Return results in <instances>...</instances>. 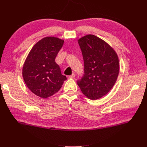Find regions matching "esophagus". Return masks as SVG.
<instances>
[{"mask_svg":"<svg viewBox=\"0 0 147 147\" xmlns=\"http://www.w3.org/2000/svg\"><path fill=\"white\" fill-rule=\"evenodd\" d=\"M75 77V74H72L71 75H69V78H74Z\"/></svg>","mask_w":147,"mask_h":147,"instance_id":"esophagus-1","label":"esophagus"}]
</instances>
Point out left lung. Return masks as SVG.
I'll return each instance as SVG.
<instances>
[{"label":"left lung","mask_w":147,"mask_h":147,"mask_svg":"<svg viewBox=\"0 0 147 147\" xmlns=\"http://www.w3.org/2000/svg\"><path fill=\"white\" fill-rule=\"evenodd\" d=\"M84 61V74L77 84L83 94L92 100L101 98L116 82L119 63L116 52L107 43L94 35L78 40Z\"/></svg>","instance_id":"8db88e82"}]
</instances>
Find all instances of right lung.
Segmentation results:
<instances>
[{"label":"right lung","instance_id":"1","mask_svg":"<svg viewBox=\"0 0 147 147\" xmlns=\"http://www.w3.org/2000/svg\"><path fill=\"white\" fill-rule=\"evenodd\" d=\"M64 40L47 37L31 49L23 67L24 82L34 94L43 99L58 91L67 80L55 62Z\"/></svg>","mask_w":147,"mask_h":147}]
</instances>
